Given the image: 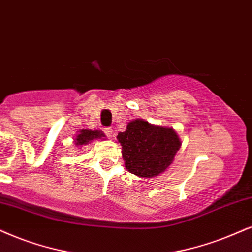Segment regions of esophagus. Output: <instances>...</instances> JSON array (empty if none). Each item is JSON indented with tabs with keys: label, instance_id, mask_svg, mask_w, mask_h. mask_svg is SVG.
Listing matches in <instances>:
<instances>
[{
	"label": "esophagus",
	"instance_id": "1",
	"mask_svg": "<svg viewBox=\"0 0 252 252\" xmlns=\"http://www.w3.org/2000/svg\"><path fill=\"white\" fill-rule=\"evenodd\" d=\"M104 133L106 134L107 138H110V139L113 136V129L112 128H104Z\"/></svg>",
	"mask_w": 252,
	"mask_h": 252
}]
</instances>
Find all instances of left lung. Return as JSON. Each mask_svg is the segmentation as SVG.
Masks as SVG:
<instances>
[{
	"label": "left lung",
	"mask_w": 252,
	"mask_h": 252,
	"mask_svg": "<svg viewBox=\"0 0 252 252\" xmlns=\"http://www.w3.org/2000/svg\"><path fill=\"white\" fill-rule=\"evenodd\" d=\"M125 167L140 178H154L173 162L181 140L173 128L152 125L144 119L129 121L125 132L118 133Z\"/></svg>",
	"instance_id": "8db88e82"
}]
</instances>
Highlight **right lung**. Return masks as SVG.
I'll return each mask as SVG.
<instances>
[{
  "label": "right lung",
  "instance_id": "add662e5",
  "mask_svg": "<svg viewBox=\"0 0 252 252\" xmlns=\"http://www.w3.org/2000/svg\"><path fill=\"white\" fill-rule=\"evenodd\" d=\"M105 138V134L100 131H91V129H80L79 134L76 135L74 138V144L82 147L83 145H88L94 139Z\"/></svg>",
  "mask_w": 252,
  "mask_h": 252
}]
</instances>
